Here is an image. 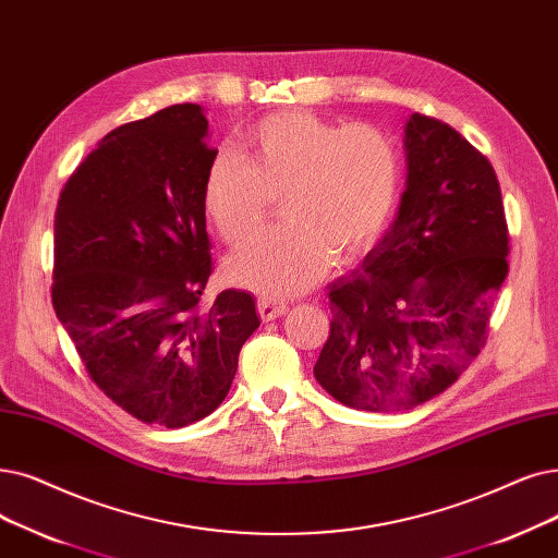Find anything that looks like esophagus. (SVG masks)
I'll return each mask as SVG.
<instances>
[{
	"instance_id": "1",
	"label": "esophagus",
	"mask_w": 558,
	"mask_h": 558,
	"mask_svg": "<svg viewBox=\"0 0 558 558\" xmlns=\"http://www.w3.org/2000/svg\"><path fill=\"white\" fill-rule=\"evenodd\" d=\"M257 312H259L262 322H274V319L282 317V314L287 312V305L278 303L274 299H259L257 301Z\"/></svg>"
}]
</instances>
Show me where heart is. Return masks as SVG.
Instances as JSON below:
<instances>
[{"instance_id": "heart-1", "label": "heart", "mask_w": 558, "mask_h": 558, "mask_svg": "<svg viewBox=\"0 0 558 558\" xmlns=\"http://www.w3.org/2000/svg\"><path fill=\"white\" fill-rule=\"evenodd\" d=\"M401 166L392 141L372 125L332 123L292 109L262 118L244 157L219 150L203 180V207L219 234H255L282 196L284 223L262 232L226 262L230 282L284 299L337 262L374 246L397 209Z\"/></svg>"}]
</instances>
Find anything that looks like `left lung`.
I'll list each match as a JSON object with an SVG mask.
<instances>
[{
  "instance_id": "8db88e82",
  "label": "left lung",
  "mask_w": 558,
  "mask_h": 558,
  "mask_svg": "<svg viewBox=\"0 0 558 558\" xmlns=\"http://www.w3.org/2000/svg\"><path fill=\"white\" fill-rule=\"evenodd\" d=\"M395 221L330 284V335L314 378L355 410L397 413L442 395L478 355L508 274V230L490 161L440 120L403 128Z\"/></svg>"
}]
</instances>
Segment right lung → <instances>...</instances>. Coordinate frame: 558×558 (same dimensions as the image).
Returning a JSON list of instances; mask_svg holds the SVG:
<instances>
[{
	"label": "right lung",
	"instance_id": "obj_1",
	"mask_svg": "<svg viewBox=\"0 0 558 558\" xmlns=\"http://www.w3.org/2000/svg\"><path fill=\"white\" fill-rule=\"evenodd\" d=\"M201 105L109 132L61 191L54 216L59 322L93 383L145 424L182 428L230 392L257 330L255 299L211 274L203 180L216 150Z\"/></svg>",
	"mask_w": 558,
	"mask_h": 558
}]
</instances>
